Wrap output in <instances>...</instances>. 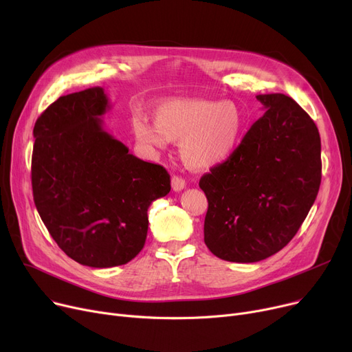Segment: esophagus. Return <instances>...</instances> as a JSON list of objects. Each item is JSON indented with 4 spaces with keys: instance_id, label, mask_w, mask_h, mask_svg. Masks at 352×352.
Listing matches in <instances>:
<instances>
[{
    "instance_id": "34e87169",
    "label": "esophagus",
    "mask_w": 352,
    "mask_h": 352,
    "mask_svg": "<svg viewBox=\"0 0 352 352\" xmlns=\"http://www.w3.org/2000/svg\"><path fill=\"white\" fill-rule=\"evenodd\" d=\"M171 187L175 192L178 191H182L184 188H186V179H184L182 177H178V175H174L173 179H171Z\"/></svg>"
}]
</instances>
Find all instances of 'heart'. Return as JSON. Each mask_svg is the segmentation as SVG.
<instances>
[{"label": "heart", "mask_w": 352, "mask_h": 352, "mask_svg": "<svg viewBox=\"0 0 352 352\" xmlns=\"http://www.w3.org/2000/svg\"><path fill=\"white\" fill-rule=\"evenodd\" d=\"M133 134L146 151H161L179 141V154L195 170L226 162L241 144L245 114L234 101L174 98L154 108V122L142 116L131 120Z\"/></svg>", "instance_id": "obj_1"}]
</instances>
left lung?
Wrapping results in <instances>:
<instances>
[{"mask_svg": "<svg viewBox=\"0 0 352 352\" xmlns=\"http://www.w3.org/2000/svg\"><path fill=\"white\" fill-rule=\"evenodd\" d=\"M265 113L236 151L199 179L208 199L204 241L221 260L258 263L297 234L321 184V138L284 94L256 96Z\"/></svg>", "mask_w": 352, "mask_h": 352, "instance_id": "8db88e82", "label": "left lung"}]
</instances>
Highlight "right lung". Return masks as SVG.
I'll use <instances>...</instances> for the list:
<instances>
[{"mask_svg": "<svg viewBox=\"0 0 352 352\" xmlns=\"http://www.w3.org/2000/svg\"><path fill=\"white\" fill-rule=\"evenodd\" d=\"M102 88L60 97L36 120L31 161L36 211L54 241L92 268L124 265L142 250L148 208L171 190L164 166L142 161L104 128Z\"/></svg>", "mask_w": 352, "mask_h": 352, "instance_id": "add662e5", "label": "right lung"}]
</instances>
